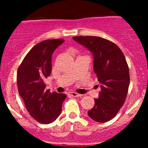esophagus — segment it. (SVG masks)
Listing matches in <instances>:
<instances>
[{
  "mask_svg": "<svg viewBox=\"0 0 148 148\" xmlns=\"http://www.w3.org/2000/svg\"><path fill=\"white\" fill-rule=\"evenodd\" d=\"M68 95H70V96H73V97H81V96H82V94L77 93L75 92H70L68 93Z\"/></svg>",
  "mask_w": 148,
  "mask_h": 148,
  "instance_id": "esophagus-1",
  "label": "esophagus"
}]
</instances>
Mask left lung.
<instances>
[{"label": "left lung", "instance_id": "1", "mask_svg": "<svg viewBox=\"0 0 148 148\" xmlns=\"http://www.w3.org/2000/svg\"><path fill=\"white\" fill-rule=\"evenodd\" d=\"M92 53L94 72L101 84L99 99L87 112L92 120L107 122L121 108L130 84L129 67L122 51L113 42L97 36L73 38Z\"/></svg>", "mask_w": 148, "mask_h": 148}]
</instances>
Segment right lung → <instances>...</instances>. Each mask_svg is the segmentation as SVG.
<instances>
[{"label":"right lung","mask_w":148,"mask_h":148,"mask_svg":"<svg viewBox=\"0 0 148 148\" xmlns=\"http://www.w3.org/2000/svg\"><path fill=\"white\" fill-rule=\"evenodd\" d=\"M63 38L45 40L34 46L24 57L17 72L19 95L32 118L41 124H49L61 113L64 93L46 90L44 79L52 71V55Z\"/></svg>","instance_id":"add662e5"}]
</instances>
